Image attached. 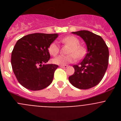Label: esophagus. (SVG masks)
I'll return each instance as SVG.
<instances>
[{
  "label": "esophagus",
  "mask_w": 121,
  "mask_h": 121,
  "mask_svg": "<svg viewBox=\"0 0 121 121\" xmlns=\"http://www.w3.org/2000/svg\"><path fill=\"white\" fill-rule=\"evenodd\" d=\"M60 67H61V68H66L68 67V65H60Z\"/></svg>",
  "instance_id": "34e87169"
}]
</instances>
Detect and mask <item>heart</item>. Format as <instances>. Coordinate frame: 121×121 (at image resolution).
<instances>
[{"label":"heart","instance_id":"b5f03b06","mask_svg":"<svg viewBox=\"0 0 121 121\" xmlns=\"http://www.w3.org/2000/svg\"><path fill=\"white\" fill-rule=\"evenodd\" d=\"M61 42L65 44L70 46V48L67 56L60 55L53 59V64L59 65H65L68 64L73 62L75 59L82 58L85 56L86 50L83 46L80 44L79 40L73 36H68L61 39ZM48 51L52 56H56L59 52V47L56 41L53 42L48 47Z\"/></svg>","mask_w":121,"mask_h":121}]
</instances>
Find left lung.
<instances>
[{"label":"left lung","mask_w":121,"mask_h":121,"mask_svg":"<svg viewBox=\"0 0 121 121\" xmlns=\"http://www.w3.org/2000/svg\"><path fill=\"white\" fill-rule=\"evenodd\" d=\"M85 42L87 53L78 65H74V73L68 78L70 82L79 89H89L102 79L108 65L109 51L102 37L89 31L72 32Z\"/></svg>","instance_id":"obj_1"}]
</instances>
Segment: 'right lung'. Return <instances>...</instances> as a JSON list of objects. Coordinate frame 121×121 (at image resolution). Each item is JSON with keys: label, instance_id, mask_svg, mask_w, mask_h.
<instances>
[{"label": "right lung", "instance_id": "add662e5", "mask_svg": "<svg viewBox=\"0 0 121 121\" xmlns=\"http://www.w3.org/2000/svg\"><path fill=\"white\" fill-rule=\"evenodd\" d=\"M57 37L58 34L33 33L17 40L11 63L18 82L23 87L37 91L51 84L58 65L46 63L50 58L49 45Z\"/></svg>", "mask_w": 121, "mask_h": 121}]
</instances>
